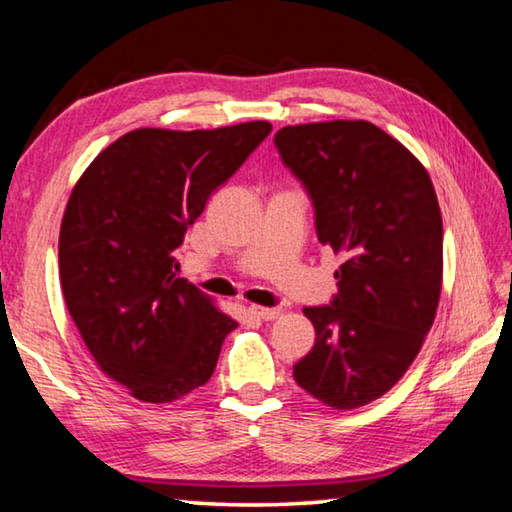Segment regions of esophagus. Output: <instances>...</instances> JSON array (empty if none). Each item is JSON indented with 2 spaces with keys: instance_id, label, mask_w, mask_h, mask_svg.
Returning a JSON list of instances; mask_svg holds the SVG:
<instances>
[{
  "instance_id": "obj_1",
  "label": "esophagus",
  "mask_w": 512,
  "mask_h": 512,
  "mask_svg": "<svg viewBox=\"0 0 512 512\" xmlns=\"http://www.w3.org/2000/svg\"><path fill=\"white\" fill-rule=\"evenodd\" d=\"M248 314L255 316L259 320H275L280 318L282 311L280 309H268V307H259V305H250L248 307Z\"/></svg>"
}]
</instances>
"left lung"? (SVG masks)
Segmentation results:
<instances>
[{
    "instance_id": "1",
    "label": "left lung",
    "mask_w": 512,
    "mask_h": 512,
    "mask_svg": "<svg viewBox=\"0 0 512 512\" xmlns=\"http://www.w3.org/2000/svg\"><path fill=\"white\" fill-rule=\"evenodd\" d=\"M275 146L314 201L318 241L343 257L339 296L305 309L316 343L293 379L325 406L359 409L404 377L436 318V189L404 144L363 119L284 126Z\"/></svg>"
}]
</instances>
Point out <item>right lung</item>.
<instances>
[{
    "label": "right lung",
    "instance_id": "right-lung-1",
    "mask_svg": "<svg viewBox=\"0 0 512 512\" xmlns=\"http://www.w3.org/2000/svg\"><path fill=\"white\" fill-rule=\"evenodd\" d=\"M271 128H137L74 185L58 239L63 298L99 370L135 400L176 402L212 377L237 320L176 277L173 253Z\"/></svg>",
    "mask_w": 512,
    "mask_h": 512
}]
</instances>
